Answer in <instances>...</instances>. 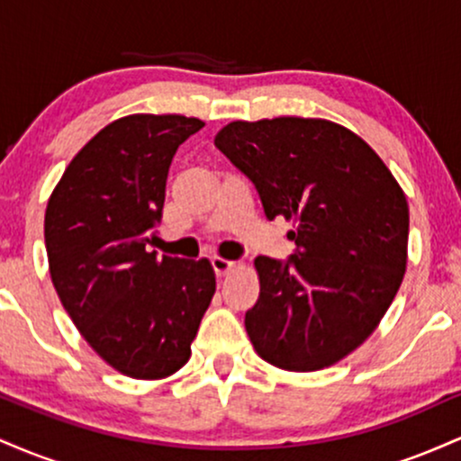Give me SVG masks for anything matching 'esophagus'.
Returning a JSON list of instances; mask_svg holds the SVG:
<instances>
[{
    "label": "esophagus",
    "instance_id": "34e87169",
    "mask_svg": "<svg viewBox=\"0 0 461 461\" xmlns=\"http://www.w3.org/2000/svg\"><path fill=\"white\" fill-rule=\"evenodd\" d=\"M234 267H236V262L225 260V258H219V256L212 258V268H214V273L219 275V277H223V275L234 271Z\"/></svg>",
    "mask_w": 461,
    "mask_h": 461
}]
</instances>
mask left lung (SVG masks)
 <instances>
[{
	"label": "left lung",
	"instance_id": "8db88e82",
	"mask_svg": "<svg viewBox=\"0 0 461 461\" xmlns=\"http://www.w3.org/2000/svg\"><path fill=\"white\" fill-rule=\"evenodd\" d=\"M214 145L251 179L268 221H293L288 262L258 256L245 314L258 356L284 370L340 362L375 331L405 275L410 208L370 147L325 119L234 121Z\"/></svg>",
	"mask_w": 461,
	"mask_h": 461
}]
</instances>
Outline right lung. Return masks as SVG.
<instances>
[{
  "mask_svg": "<svg viewBox=\"0 0 461 461\" xmlns=\"http://www.w3.org/2000/svg\"><path fill=\"white\" fill-rule=\"evenodd\" d=\"M182 114H130L95 134L47 201L54 288L97 356L134 379H162L190 357L214 297L205 258L147 251L162 219L177 147L203 128Z\"/></svg>",
  "mask_w": 461,
  "mask_h": 461,
  "instance_id": "right-lung-1",
  "label": "right lung"
}]
</instances>
